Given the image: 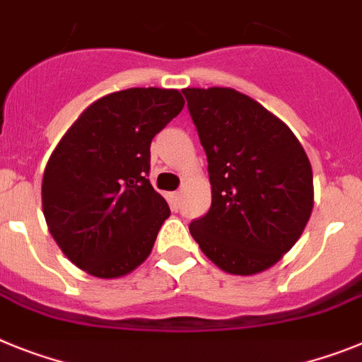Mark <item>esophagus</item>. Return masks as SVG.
Wrapping results in <instances>:
<instances>
[{
	"mask_svg": "<svg viewBox=\"0 0 362 362\" xmlns=\"http://www.w3.org/2000/svg\"><path fill=\"white\" fill-rule=\"evenodd\" d=\"M169 202L175 209H178V204H180V193H171L169 194Z\"/></svg>",
	"mask_w": 362,
	"mask_h": 362,
	"instance_id": "obj_1",
	"label": "esophagus"
}]
</instances>
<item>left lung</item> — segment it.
<instances>
[{"label": "left lung", "instance_id": "left-lung-1", "mask_svg": "<svg viewBox=\"0 0 362 362\" xmlns=\"http://www.w3.org/2000/svg\"><path fill=\"white\" fill-rule=\"evenodd\" d=\"M207 155L211 207L189 224L204 255L255 275L293 247L313 209V173L291 129L229 87L184 89Z\"/></svg>", "mask_w": 362, "mask_h": 362}]
</instances>
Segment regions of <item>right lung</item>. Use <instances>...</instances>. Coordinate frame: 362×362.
Instances as JSON below:
<instances>
[{"mask_svg":"<svg viewBox=\"0 0 362 362\" xmlns=\"http://www.w3.org/2000/svg\"><path fill=\"white\" fill-rule=\"evenodd\" d=\"M184 103L177 89L107 94L78 116L52 151L42 182L47 228L89 275L118 279L151 255L171 215L147 180L151 140Z\"/></svg>","mask_w":362,"mask_h":362,"instance_id":"obj_1","label":"right lung"}]
</instances>
